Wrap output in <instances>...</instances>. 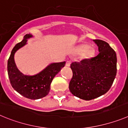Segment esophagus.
I'll use <instances>...</instances> for the list:
<instances>
[{
    "label": "esophagus",
    "instance_id": "esophagus-1",
    "mask_svg": "<svg viewBox=\"0 0 128 128\" xmlns=\"http://www.w3.org/2000/svg\"><path fill=\"white\" fill-rule=\"evenodd\" d=\"M70 64H71V61H70V60H68V61L66 62V66H70Z\"/></svg>",
    "mask_w": 128,
    "mask_h": 128
}]
</instances>
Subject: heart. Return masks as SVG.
<instances>
[{
    "instance_id": "1",
    "label": "heart",
    "mask_w": 128,
    "mask_h": 128,
    "mask_svg": "<svg viewBox=\"0 0 128 128\" xmlns=\"http://www.w3.org/2000/svg\"><path fill=\"white\" fill-rule=\"evenodd\" d=\"M78 52H84V56L86 58H89L93 56L94 53V50L92 48L88 47V45L86 44H82L78 48Z\"/></svg>"
}]
</instances>
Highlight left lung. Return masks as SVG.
<instances>
[{"instance_id": "obj_1", "label": "left lung", "mask_w": 128, "mask_h": 128, "mask_svg": "<svg viewBox=\"0 0 128 128\" xmlns=\"http://www.w3.org/2000/svg\"><path fill=\"white\" fill-rule=\"evenodd\" d=\"M93 41L98 46L99 54L88 59L71 64L72 76L69 88L76 97L91 100L108 91L117 73V56L108 42Z\"/></svg>"}]
</instances>
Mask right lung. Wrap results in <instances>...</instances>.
I'll return each mask as SVG.
<instances>
[{"label":"right lung","mask_w":128,"mask_h":128,"mask_svg":"<svg viewBox=\"0 0 128 128\" xmlns=\"http://www.w3.org/2000/svg\"><path fill=\"white\" fill-rule=\"evenodd\" d=\"M30 37V34H26L22 41L13 48L8 61V72L11 85L16 91L27 98L38 100L48 95L53 79L64 66L66 62L51 64L36 75H24L16 66L14 55L26 44L27 39Z\"/></svg>","instance_id":"obj_1"}]
</instances>
